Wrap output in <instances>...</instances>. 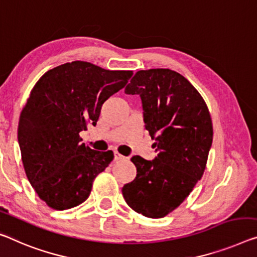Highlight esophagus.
Segmentation results:
<instances>
[{"label": "esophagus", "mask_w": 257, "mask_h": 257, "mask_svg": "<svg viewBox=\"0 0 257 257\" xmlns=\"http://www.w3.org/2000/svg\"><path fill=\"white\" fill-rule=\"evenodd\" d=\"M125 157L121 155V154L118 153L117 151H115V161H119V160H124Z\"/></svg>", "instance_id": "esophagus-1"}]
</instances>
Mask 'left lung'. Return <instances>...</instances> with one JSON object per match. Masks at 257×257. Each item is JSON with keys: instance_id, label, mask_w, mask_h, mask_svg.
<instances>
[{"instance_id": "left-lung-1", "label": "left lung", "mask_w": 257, "mask_h": 257, "mask_svg": "<svg viewBox=\"0 0 257 257\" xmlns=\"http://www.w3.org/2000/svg\"><path fill=\"white\" fill-rule=\"evenodd\" d=\"M125 93L140 95L146 130L159 155L154 161L133 156L137 177L121 192L138 214L162 218L184 202L203 175L214 134L210 112L194 86L170 69L138 71Z\"/></svg>"}]
</instances>
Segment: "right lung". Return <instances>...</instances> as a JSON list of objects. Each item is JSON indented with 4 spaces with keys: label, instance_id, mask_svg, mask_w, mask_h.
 <instances>
[{
    "label": "right lung",
    "instance_id": "obj_1",
    "mask_svg": "<svg viewBox=\"0 0 257 257\" xmlns=\"http://www.w3.org/2000/svg\"><path fill=\"white\" fill-rule=\"evenodd\" d=\"M132 74L74 61L47 71L31 90L19 117L18 142L27 179L48 207L81 204L113 160L111 151L81 144L79 133L96 125L102 104Z\"/></svg>",
    "mask_w": 257,
    "mask_h": 257
}]
</instances>
